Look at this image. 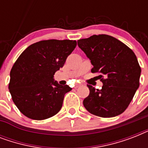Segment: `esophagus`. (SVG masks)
<instances>
[{"label":"esophagus","mask_w":148,"mask_h":148,"mask_svg":"<svg viewBox=\"0 0 148 148\" xmlns=\"http://www.w3.org/2000/svg\"><path fill=\"white\" fill-rule=\"evenodd\" d=\"M81 84H76V85H75V88H79V87H81Z\"/></svg>","instance_id":"obj_1"}]
</instances>
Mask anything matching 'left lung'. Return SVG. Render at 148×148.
Masks as SVG:
<instances>
[{
	"label": "left lung",
	"instance_id": "obj_1",
	"mask_svg": "<svg viewBox=\"0 0 148 148\" xmlns=\"http://www.w3.org/2000/svg\"><path fill=\"white\" fill-rule=\"evenodd\" d=\"M77 45L90 60L92 73H99L101 90L88 84L90 94L83 101L88 111L112 117L126 110L139 88L141 69L133 51L107 34L80 39Z\"/></svg>",
	"mask_w": 148,
	"mask_h": 148
}]
</instances>
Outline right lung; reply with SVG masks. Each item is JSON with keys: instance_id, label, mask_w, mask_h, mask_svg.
Listing matches in <instances>:
<instances>
[{"instance_id": "obj_1", "label": "right lung", "mask_w": 148, "mask_h": 148, "mask_svg": "<svg viewBox=\"0 0 148 148\" xmlns=\"http://www.w3.org/2000/svg\"><path fill=\"white\" fill-rule=\"evenodd\" d=\"M76 40H47L24 50L10 73L9 90L19 110L33 120H45L62 108L68 85H60L53 75L76 47Z\"/></svg>"}]
</instances>
